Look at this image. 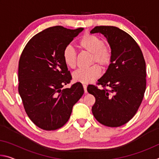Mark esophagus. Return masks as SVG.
I'll return each mask as SVG.
<instances>
[{"label":"esophagus","instance_id":"esophagus-1","mask_svg":"<svg viewBox=\"0 0 159 159\" xmlns=\"http://www.w3.org/2000/svg\"><path fill=\"white\" fill-rule=\"evenodd\" d=\"M83 88H84L85 93H88V91H87V85H86L85 84H83Z\"/></svg>","mask_w":159,"mask_h":159}]
</instances>
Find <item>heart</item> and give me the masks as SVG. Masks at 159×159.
Instances as JSON below:
<instances>
[{
    "label": "heart",
    "instance_id": "1",
    "mask_svg": "<svg viewBox=\"0 0 159 159\" xmlns=\"http://www.w3.org/2000/svg\"><path fill=\"white\" fill-rule=\"evenodd\" d=\"M79 47L82 50L91 53L90 63L98 62L102 68L108 66L111 61L112 52L109 45L104 44L100 37L93 34H86L79 41ZM62 58L64 64L69 68L74 69L76 66L77 55L74 48L70 45L64 48ZM101 74L100 67L97 64L89 68L80 69L72 75L74 81L90 83L98 79Z\"/></svg>",
    "mask_w": 159,
    "mask_h": 159
}]
</instances>
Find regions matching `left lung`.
<instances>
[{"label": "left lung", "mask_w": 159, "mask_h": 159, "mask_svg": "<svg viewBox=\"0 0 159 159\" xmlns=\"http://www.w3.org/2000/svg\"><path fill=\"white\" fill-rule=\"evenodd\" d=\"M107 40L112 52L111 64L98 80L102 87L90 85L87 90L95 98L93 116L102 125L119 127L138 111L146 90V64L140 48L130 35L113 26H95Z\"/></svg>", "instance_id": "8db88e82"}]
</instances>
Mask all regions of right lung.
Wrapping results in <instances>:
<instances>
[{
  "label": "right lung",
  "instance_id": "obj_1",
  "mask_svg": "<svg viewBox=\"0 0 159 159\" xmlns=\"http://www.w3.org/2000/svg\"><path fill=\"white\" fill-rule=\"evenodd\" d=\"M83 30L48 28L32 37L21 53L19 93L28 116L43 130H55L65 125L84 93L79 82L62 88L71 79L63 61V50Z\"/></svg>",
  "mask_w": 159,
  "mask_h": 159
}]
</instances>
